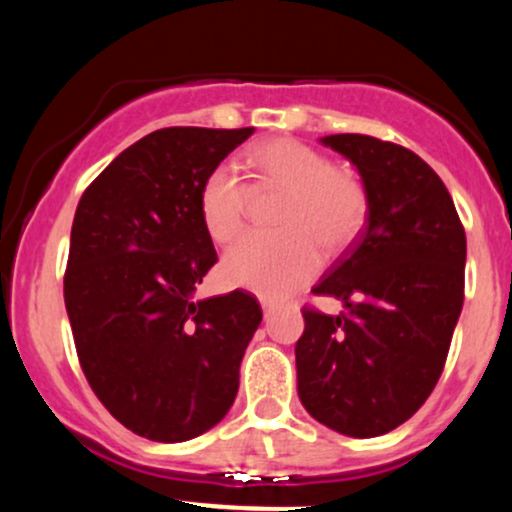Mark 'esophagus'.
<instances>
[{
    "label": "esophagus",
    "instance_id": "34e87169",
    "mask_svg": "<svg viewBox=\"0 0 512 512\" xmlns=\"http://www.w3.org/2000/svg\"><path fill=\"white\" fill-rule=\"evenodd\" d=\"M262 310H264V320H272L274 315V305L269 301H262Z\"/></svg>",
    "mask_w": 512,
    "mask_h": 512
}]
</instances>
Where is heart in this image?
Segmentation results:
<instances>
[{"label": "heart", "instance_id": "1", "mask_svg": "<svg viewBox=\"0 0 512 512\" xmlns=\"http://www.w3.org/2000/svg\"><path fill=\"white\" fill-rule=\"evenodd\" d=\"M245 166L255 190H284L276 214L279 236L252 233L223 257V279L267 301H284L313 279L320 248L342 250L363 226L366 187L349 170L330 166L320 151L298 139L279 137L255 144ZM250 202L248 182L231 163L209 170L199 190V219L214 243L243 231Z\"/></svg>", "mask_w": 512, "mask_h": 512}]
</instances>
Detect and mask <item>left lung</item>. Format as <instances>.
Masks as SVG:
<instances>
[{"mask_svg": "<svg viewBox=\"0 0 512 512\" xmlns=\"http://www.w3.org/2000/svg\"><path fill=\"white\" fill-rule=\"evenodd\" d=\"M320 142L356 166L368 223L313 289L344 313L303 310L298 397L332 431L375 438L414 416L443 373L467 238L448 187L414 151L366 134Z\"/></svg>", "mask_w": 512, "mask_h": 512, "instance_id": "8db88e82", "label": "left lung"}]
</instances>
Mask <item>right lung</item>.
Listing matches in <instances>:
<instances>
[{
    "instance_id": "right-lung-1",
    "label": "right lung",
    "mask_w": 512,
    "mask_h": 512,
    "mask_svg": "<svg viewBox=\"0 0 512 512\" xmlns=\"http://www.w3.org/2000/svg\"><path fill=\"white\" fill-rule=\"evenodd\" d=\"M252 132L156 129L122 151L76 207L64 274L76 354L103 407L137 436H202L238 395L260 303L245 291L192 296L216 264L199 190Z\"/></svg>"
}]
</instances>
